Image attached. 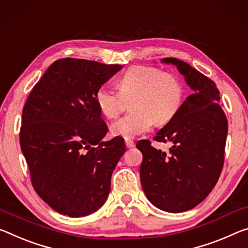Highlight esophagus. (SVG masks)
I'll use <instances>...</instances> for the list:
<instances>
[{
  "label": "esophagus",
  "mask_w": 248,
  "mask_h": 248,
  "mask_svg": "<svg viewBox=\"0 0 248 248\" xmlns=\"http://www.w3.org/2000/svg\"><path fill=\"white\" fill-rule=\"evenodd\" d=\"M124 142H125V147H127L128 149L135 147V142H133V141H131V140H128L127 139V140L124 141Z\"/></svg>",
  "instance_id": "1"
}]
</instances>
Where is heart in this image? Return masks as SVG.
I'll return each instance as SVG.
<instances>
[{"label": "heart", "mask_w": 248, "mask_h": 248, "mask_svg": "<svg viewBox=\"0 0 248 248\" xmlns=\"http://www.w3.org/2000/svg\"><path fill=\"white\" fill-rule=\"evenodd\" d=\"M119 93L100 87L95 93L98 109L108 119L124 108V100L131 99L130 115L119 118L110 125L112 136L131 139L150 129L153 124L171 121L182 106L184 86L178 75L150 66L129 68L118 79Z\"/></svg>", "instance_id": "heart-1"}]
</instances>
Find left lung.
I'll return each instance as SVG.
<instances>
[{"label": "left lung", "instance_id": "left-lung-1", "mask_svg": "<svg viewBox=\"0 0 248 248\" xmlns=\"http://www.w3.org/2000/svg\"><path fill=\"white\" fill-rule=\"evenodd\" d=\"M181 75L192 95L171 121L156 132L155 141L170 142V155L140 140V180L149 201L169 213L193 209L213 190L224 163L227 119L213 80L178 58H163Z\"/></svg>", "mask_w": 248, "mask_h": 248}]
</instances>
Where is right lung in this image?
Returning a JSON list of instances; mask_svg holds the SVG:
<instances>
[{"instance_id": "right-lung-1", "label": "right lung", "mask_w": 248, "mask_h": 248, "mask_svg": "<svg viewBox=\"0 0 248 248\" xmlns=\"http://www.w3.org/2000/svg\"><path fill=\"white\" fill-rule=\"evenodd\" d=\"M121 65L76 58L54 62L23 108L19 143L36 193L58 213L80 217L104 205L124 139L108 127L95 93Z\"/></svg>"}]
</instances>
